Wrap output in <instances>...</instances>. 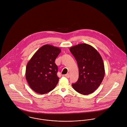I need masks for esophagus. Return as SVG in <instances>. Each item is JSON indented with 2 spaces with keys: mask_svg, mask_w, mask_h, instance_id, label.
Masks as SVG:
<instances>
[{
  "mask_svg": "<svg viewBox=\"0 0 127 127\" xmlns=\"http://www.w3.org/2000/svg\"><path fill=\"white\" fill-rule=\"evenodd\" d=\"M65 76L67 78H69L70 77V74L68 73V74H67L66 75H65Z\"/></svg>",
  "mask_w": 127,
  "mask_h": 127,
  "instance_id": "1",
  "label": "esophagus"
}]
</instances>
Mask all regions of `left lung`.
I'll list each match as a JSON object with an SVG mask.
<instances>
[{"mask_svg":"<svg viewBox=\"0 0 127 127\" xmlns=\"http://www.w3.org/2000/svg\"><path fill=\"white\" fill-rule=\"evenodd\" d=\"M70 51L76 60L79 76L73 88L82 95L93 93L100 85L105 71L101 55L94 48L86 44L72 47Z\"/></svg>","mask_w":127,"mask_h":127,"instance_id":"obj_1","label":"left lung"}]
</instances>
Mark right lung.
I'll return each mask as SVG.
<instances>
[{
    "instance_id": "right-lung-1",
    "label": "right lung",
    "mask_w": 127,
    "mask_h": 127,
    "mask_svg": "<svg viewBox=\"0 0 127 127\" xmlns=\"http://www.w3.org/2000/svg\"><path fill=\"white\" fill-rule=\"evenodd\" d=\"M60 49L45 45L37 51L27 63L26 77L30 88L37 93L44 94L52 90L57 84V66L55 59Z\"/></svg>"
}]
</instances>
